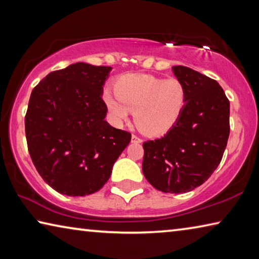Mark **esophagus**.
Masks as SVG:
<instances>
[{
  "mask_svg": "<svg viewBox=\"0 0 259 259\" xmlns=\"http://www.w3.org/2000/svg\"><path fill=\"white\" fill-rule=\"evenodd\" d=\"M131 142H133V143H142L143 140L140 139V138L138 137V136L133 135V136H131Z\"/></svg>",
  "mask_w": 259,
  "mask_h": 259,
  "instance_id": "34e87169",
  "label": "esophagus"
}]
</instances>
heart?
I'll return each mask as SVG.
<instances>
[{
  "label": "heart",
  "instance_id": "b5f03b06",
  "mask_svg": "<svg viewBox=\"0 0 259 259\" xmlns=\"http://www.w3.org/2000/svg\"><path fill=\"white\" fill-rule=\"evenodd\" d=\"M114 91L115 96L109 90L104 93V102L114 123H125L134 111L137 128L151 136L163 135L172 129L187 103L186 88L178 78L126 74L117 78Z\"/></svg>",
  "mask_w": 259,
  "mask_h": 259
}]
</instances>
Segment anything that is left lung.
Segmentation results:
<instances>
[{
    "mask_svg": "<svg viewBox=\"0 0 259 259\" xmlns=\"http://www.w3.org/2000/svg\"><path fill=\"white\" fill-rule=\"evenodd\" d=\"M187 91L186 107L163 137L143 144V174L156 190L186 193L207 181L221 163L230 136V102L217 81L174 66Z\"/></svg>",
    "mask_w": 259,
    "mask_h": 259,
    "instance_id": "1",
    "label": "left lung"
}]
</instances>
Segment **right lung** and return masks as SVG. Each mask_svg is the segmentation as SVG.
<instances>
[{
	"label": "right lung",
	"instance_id": "add662e5",
	"mask_svg": "<svg viewBox=\"0 0 259 259\" xmlns=\"http://www.w3.org/2000/svg\"><path fill=\"white\" fill-rule=\"evenodd\" d=\"M108 66L76 63L48 74L34 88L25 116L28 152L48 185L68 196L99 191L131 134L105 121Z\"/></svg>",
	"mask_w": 259,
	"mask_h": 259
}]
</instances>
